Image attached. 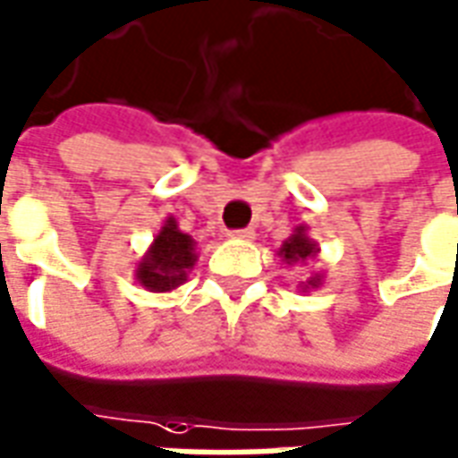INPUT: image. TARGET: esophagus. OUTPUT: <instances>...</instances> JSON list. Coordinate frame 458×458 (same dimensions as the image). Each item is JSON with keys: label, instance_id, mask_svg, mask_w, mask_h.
Masks as SVG:
<instances>
[{"label": "esophagus", "instance_id": "obj_1", "mask_svg": "<svg viewBox=\"0 0 458 458\" xmlns=\"http://www.w3.org/2000/svg\"><path fill=\"white\" fill-rule=\"evenodd\" d=\"M230 238H233V241H253L255 230H250V228L230 230Z\"/></svg>", "mask_w": 458, "mask_h": 458}]
</instances>
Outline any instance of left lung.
<instances>
[{
    "label": "left lung",
    "instance_id": "left-lung-1",
    "mask_svg": "<svg viewBox=\"0 0 458 458\" xmlns=\"http://www.w3.org/2000/svg\"><path fill=\"white\" fill-rule=\"evenodd\" d=\"M318 253V242L308 235V225H298V228L281 242V248L276 250V255L281 258V263H285V266H303V263H308L310 258H316ZM320 283H323V273H313V276H310L306 283H301L298 288H301L303 293H308V291H313V288H320Z\"/></svg>",
    "mask_w": 458,
    "mask_h": 458
}]
</instances>
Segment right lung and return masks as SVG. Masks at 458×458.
<instances>
[{
	"label": "right lung",
	"mask_w": 458,
	"mask_h": 458,
	"mask_svg": "<svg viewBox=\"0 0 458 458\" xmlns=\"http://www.w3.org/2000/svg\"><path fill=\"white\" fill-rule=\"evenodd\" d=\"M198 242L177 228L173 216L163 223L150 248L135 266V281L150 293H170L188 281L190 270L198 263Z\"/></svg>",
	"instance_id": "right-lung-1"
}]
</instances>
